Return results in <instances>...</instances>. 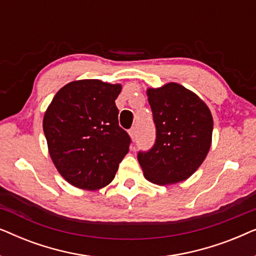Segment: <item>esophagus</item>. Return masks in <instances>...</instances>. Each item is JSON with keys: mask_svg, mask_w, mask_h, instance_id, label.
<instances>
[{"mask_svg": "<svg viewBox=\"0 0 256 256\" xmlns=\"http://www.w3.org/2000/svg\"><path fill=\"white\" fill-rule=\"evenodd\" d=\"M128 132H129V135H130L132 138H135L136 134H138V129H136V127L134 126V127H132L130 129H129Z\"/></svg>", "mask_w": 256, "mask_h": 256, "instance_id": "1", "label": "esophagus"}]
</instances>
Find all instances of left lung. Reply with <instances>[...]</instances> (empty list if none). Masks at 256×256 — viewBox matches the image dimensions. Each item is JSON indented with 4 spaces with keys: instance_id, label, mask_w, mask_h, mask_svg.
<instances>
[{
    "instance_id": "1",
    "label": "left lung",
    "mask_w": 256,
    "mask_h": 256,
    "mask_svg": "<svg viewBox=\"0 0 256 256\" xmlns=\"http://www.w3.org/2000/svg\"><path fill=\"white\" fill-rule=\"evenodd\" d=\"M156 126L155 144L138 152L144 177L154 184H176L202 166L211 148L213 118L206 104L176 82L146 90Z\"/></svg>"
}]
</instances>
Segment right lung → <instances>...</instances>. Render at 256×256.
I'll return each mask as SVG.
<instances>
[{
	"mask_svg": "<svg viewBox=\"0 0 256 256\" xmlns=\"http://www.w3.org/2000/svg\"><path fill=\"white\" fill-rule=\"evenodd\" d=\"M120 84L84 79L62 87L43 118L48 154L73 186L99 190L114 180L130 138L118 126Z\"/></svg>",
	"mask_w": 256,
	"mask_h": 256,
	"instance_id": "1",
	"label": "right lung"
}]
</instances>
